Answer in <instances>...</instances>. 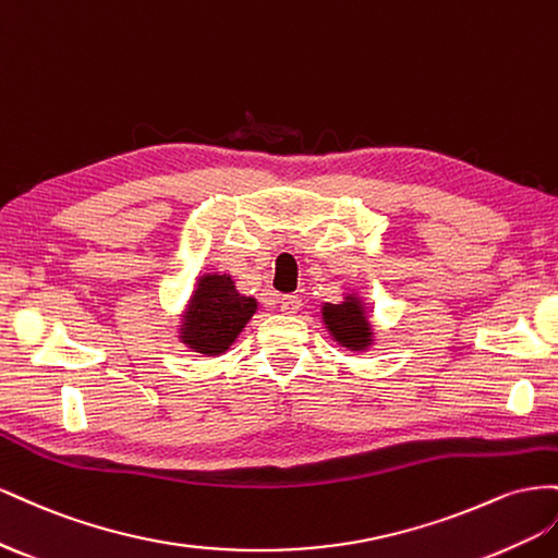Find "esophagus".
Returning a JSON list of instances; mask_svg holds the SVG:
<instances>
[{
	"mask_svg": "<svg viewBox=\"0 0 558 558\" xmlns=\"http://www.w3.org/2000/svg\"><path fill=\"white\" fill-rule=\"evenodd\" d=\"M280 308H282V313L294 315L301 308V296L299 294H284V296H280Z\"/></svg>",
	"mask_w": 558,
	"mask_h": 558,
	"instance_id": "34e87169",
	"label": "esophagus"
}]
</instances>
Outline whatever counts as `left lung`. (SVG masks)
Masks as SVG:
<instances>
[{"instance_id":"1","label":"left lung","mask_w":558,"mask_h":558,"mask_svg":"<svg viewBox=\"0 0 558 558\" xmlns=\"http://www.w3.org/2000/svg\"><path fill=\"white\" fill-rule=\"evenodd\" d=\"M323 323L333 341H339L345 350L364 353L374 345V329L367 317V308H364V301L355 292L345 294L341 304H325Z\"/></svg>"}]
</instances>
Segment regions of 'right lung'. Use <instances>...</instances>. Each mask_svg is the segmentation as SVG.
<instances>
[{
  "label": "right lung",
  "instance_id": "add662e5",
  "mask_svg": "<svg viewBox=\"0 0 558 558\" xmlns=\"http://www.w3.org/2000/svg\"><path fill=\"white\" fill-rule=\"evenodd\" d=\"M254 313L257 299L238 292L229 274H203L180 315V341L205 357L225 355Z\"/></svg>",
  "mask_w": 558,
  "mask_h": 558
}]
</instances>
